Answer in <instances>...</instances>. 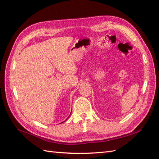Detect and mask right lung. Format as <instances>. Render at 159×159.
Wrapping results in <instances>:
<instances>
[{
    "label": "right lung",
    "instance_id": "1",
    "mask_svg": "<svg viewBox=\"0 0 159 159\" xmlns=\"http://www.w3.org/2000/svg\"><path fill=\"white\" fill-rule=\"evenodd\" d=\"M70 114H71V113H70ZM69 117H70V116H69ZM69 117H68V118H67V119H66V120H65V121H66V120H68V118H69ZM62 123H63V122H62Z\"/></svg>",
    "mask_w": 159,
    "mask_h": 159
}]
</instances>
